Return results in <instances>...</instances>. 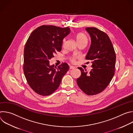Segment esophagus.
<instances>
[{
  "instance_id": "1",
  "label": "esophagus",
  "mask_w": 133,
  "mask_h": 133,
  "mask_svg": "<svg viewBox=\"0 0 133 133\" xmlns=\"http://www.w3.org/2000/svg\"><path fill=\"white\" fill-rule=\"evenodd\" d=\"M75 67H74V66H69V68L70 69H74Z\"/></svg>"
}]
</instances>
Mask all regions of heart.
I'll list each match as a JSON object with an SVG mask.
<instances>
[{
	"label": "heart",
	"instance_id": "heart-1",
	"mask_svg": "<svg viewBox=\"0 0 133 133\" xmlns=\"http://www.w3.org/2000/svg\"><path fill=\"white\" fill-rule=\"evenodd\" d=\"M76 40L77 43H78L79 42H87V38L86 37V36L82 32H79L76 35ZM65 43V40L64 39L63 41V45H64ZM77 57H72L70 58V60L71 62L74 63L76 61V59H77Z\"/></svg>",
	"mask_w": 133,
	"mask_h": 133
}]
</instances>
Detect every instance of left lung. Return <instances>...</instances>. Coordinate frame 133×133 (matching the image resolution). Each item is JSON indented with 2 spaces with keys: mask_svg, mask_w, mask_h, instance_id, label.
<instances>
[{
  "mask_svg": "<svg viewBox=\"0 0 133 133\" xmlns=\"http://www.w3.org/2000/svg\"><path fill=\"white\" fill-rule=\"evenodd\" d=\"M86 30L91 38V45L86 59L91 61L92 68L88 73L81 71L77 83L81 89L88 95L102 92L108 85L115 74L116 54L108 36L95 27H87Z\"/></svg>",
  "mask_w": 133,
  "mask_h": 133,
  "instance_id": "8db88e82",
  "label": "left lung"
}]
</instances>
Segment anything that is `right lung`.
<instances>
[{
  "instance_id": "obj_1",
  "label": "right lung",
  "mask_w": 133,
  "mask_h": 133,
  "mask_svg": "<svg viewBox=\"0 0 133 133\" xmlns=\"http://www.w3.org/2000/svg\"><path fill=\"white\" fill-rule=\"evenodd\" d=\"M68 27L42 25L30 35L24 48L23 69L31 88L42 96H48L57 89L69 66L62 63L57 67L49 60L62 50L63 39L70 32Z\"/></svg>"
}]
</instances>
